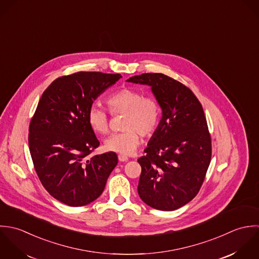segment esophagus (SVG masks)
<instances>
[{
  "mask_svg": "<svg viewBox=\"0 0 259 259\" xmlns=\"http://www.w3.org/2000/svg\"><path fill=\"white\" fill-rule=\"evenodd\" d=\"M118 159H119V161L120 162H126V161H128V157L125 155H120L118 156Z\"/></svg>",
  "mask_w": 259,
  "mask_h": 259,
  "instance_id": "obj_1",
  "label": "esophagus"
}]
</instances>
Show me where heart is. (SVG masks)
<instances>
[{"mask_svg": "<svg viewBox=\"0 0 259 259\" xmlns=\"http://www.w3.org/2000/svg\"><path fill=\"white\" fill-rule=\"evenodd\" d=\"M113 114L126 115L123 123L124 132L113 134L104 141L107 151L121 155L132 154L141 142V137H150L158 129L160 122V106L155 99L145 97L144 94L132 88H124L113 93L107 100ZM88 123L91 129L105 135L109 132V116L97 105L88 111Z\"/></svg>", "mask_w": 259, "mask_h": 259, "instance_id": "1", "label": "heart"}]
</instances>
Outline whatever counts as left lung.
I'll return each instance as SVG.
<instances>
[{
	"mask_svg": "<svg viewBox=\"0 0 259 259\" xmlns=\"http://www.w3.org/2000/svg\"><path fill=\"white\" fill-rule=\"evenodd\" d=\"M127 82L148 85L162 110L158 129L138 159L142 171L138 194L152 208L172 211L200 190L211 159L206 118L193 92L161 73H145Z\"/></svg>",
	"mask_w": 259,
	"mask_h": 259,
	"instance_id": "8db88e82",
	"label": "left lung"
}]
</instances>
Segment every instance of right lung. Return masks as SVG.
<instances>
[{"label":"right lung","instance_id":"1","mask_svg":"<svg viewBox=\"0 0 259 259\" xmlns=\"http://www.w3.org/2000/svg\"><path fill=\"white\" fill-rule=\"evenodd\" d=\"M122 76L78 72L63 76L44 91L29 128V148L38 177L54 198L84 206L103 192L118 163L114 152L89 157L100 142L88 111Z\"/></svg>","mask_w":259,"mask_h":259}]
</instances>
